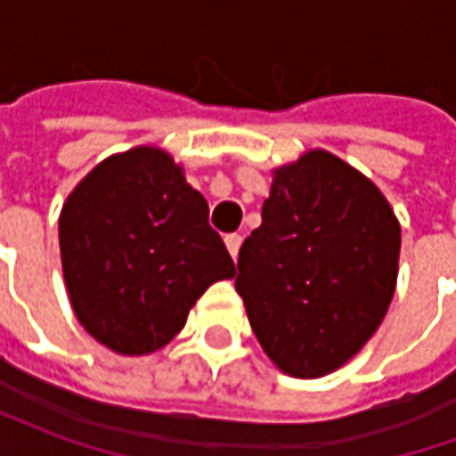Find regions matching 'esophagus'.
I'll use <instances>...</instances> for the list:
<instances>
[{
	"instance_id": "esophagus-1",
	"label": "esophagus",
	"mask_w": 456,
	"mask_h": 456,
	"mask_svg": "<svg viewBox=\"0 0 456 456\" xmlns=\"http://www.w3.org/2000/svg\"><path fill=\"white\" fill-rule=\"evenodd\" d=\"M224 244H227V251L232 254V258H237L239 247H241V237H239V234H227V237H224Z\"/></svg>"
}]
</instances>
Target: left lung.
<instances>
[{"instance_id":"left-lung-1","label":"left lung","mask_w":456,"mask_h":456,"mask_svg":"<svg viewBox=\"0 0 456 456\" xmlns=\"http://www.w3.org/2000/svg\"><path fill=\"white\" fill-rule=\"evenodd\" d=\"M271 175L261 227L239 251L237 293L268 359L293 379H320L381 327L401 222L371 178L325 149Z\"/></svg>"}]
</instances>
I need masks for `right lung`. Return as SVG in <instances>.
Here are the masks:
<instances>
[{
    "mask_svg": "<svg viewBox=\"0 0 456 456\" xmlns=\"http://www.w3.org/2000/svg\"><path fill=\"white\" fill-rule=\"evenodd\" d=\"M208 200L159 146L114 153L58 217L65 290L85 332L124 356L163 349L200 296L237 276Z\"/></svg>",
    "mask_w": 456,
    "mask_h": 456,
    "instance_id": "add662e5",
    "label": "right lung"
}]
</instances>
